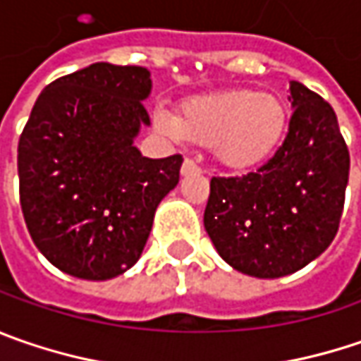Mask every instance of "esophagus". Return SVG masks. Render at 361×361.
<instances>
[{
  "mask_svg": "<svg viewBox=\"0 0 361 361\" xmlns=\"http://www.w3.org/2000/svg\"><path fill=\"white\" fill-rule=\"evenodd\" d=\"M202 169H200V165L194 161V159H185L183 164H181V176H192V173H200Z\"/></svg>",
  "mask_w": 361,
  "mask_h": 361,
  "instance_id": "esophagus-1",
  "label": "esophagus"
}]
</instances>
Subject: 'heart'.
<instances>
[{"label": "heart", "instance_id": "1", "mask_svg": "<svg viewBox=\"0 0 361 361\" xmlns=\"http://www.w3.org/2000/svg\"><path fill=\"white\" fill-rule=\"evenodd\" d=\"M289 109L271 92L230 88L192 97L180 115L155 109V127L176 141L214 147L216 159L230 169H252L267 164L289 133Z\"/></svg>", "mask_w": 361, "mask_h": 361}]
</instances>
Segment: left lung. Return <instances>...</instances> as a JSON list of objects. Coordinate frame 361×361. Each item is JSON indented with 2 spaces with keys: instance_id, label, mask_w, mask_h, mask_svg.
I'll use <instances>...</instances> for the list:
<instances>
[{
  "instance_id": "8db88e82",
  "label": "left lung",
  "mask_w": 361,
  "mask_h": 361,
  "mask_svg": "<svg viewBox=\"0 0 361 361\" xmlns=\"http://www.w3.org/2000/svg\"><path fill=\"white\" fill-rule=\"evenodd\" d=\"M289 133L257 171L212 178L204 226L236 271L279 279L315 260L336 238L350 151L331 104L290 82Z\"/></svg>"
}]
</instances>
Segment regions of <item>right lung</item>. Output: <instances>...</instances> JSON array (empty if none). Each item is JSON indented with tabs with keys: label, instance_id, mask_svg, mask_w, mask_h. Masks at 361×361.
Returning a JSON list of instances; mask_svg holds the SVG:
<instances>
[{
	"label": "right lung",
	"instance_id": "obj_1",
	"mask_svg": "<svg viewBox=\"0 0 361 361\" xmlns=\"http://www.w3.org/2000/svg\"><path fill=\"white\" fill-rule=\"evenodd\" d=\"M149 92L147 68L97 62L50 82L32 109L18 143L20 204L62 273L106 281L131 269L180 181L181 155L149 159L133 145Z\"/></svg>",
	"mask_w": 361,
	"mask_h": 361
}]
</instances>
